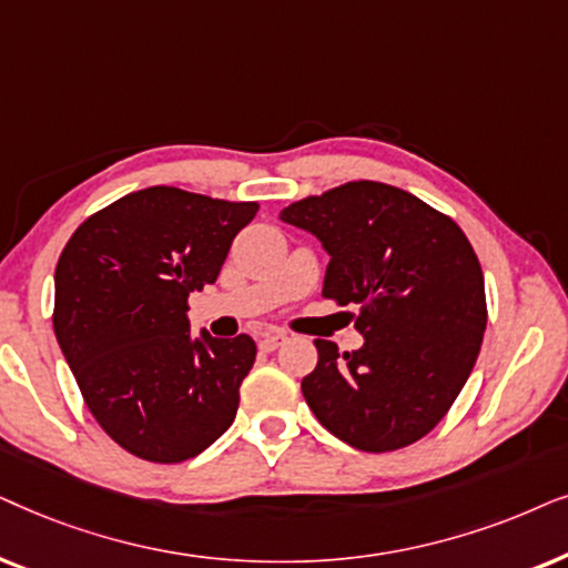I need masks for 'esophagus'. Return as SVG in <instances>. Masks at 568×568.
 I'll list each match as a JSON object with an SVG mask.
<instances>
[{
  "mask_svg": "<svg viewBox=\"0 0 568 568\" xmlns=\"http://www.w3.org/2000/svg\"><path fill=\"white\" fill-rule=\"evenodd\" d=\"M285 339H288V337H285L283 332H272V335H264V337L260 339V351H264V353H272V351H277V347L283 345Z\"/></svg>",
  "mask_w": 568,
  "mask_h": 568,
  "instance_id": "obj_1",
  "label": "esophagus"
}]
</instances>
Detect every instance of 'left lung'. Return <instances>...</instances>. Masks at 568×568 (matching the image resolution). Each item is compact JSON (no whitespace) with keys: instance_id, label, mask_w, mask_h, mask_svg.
<instances>
[{"instance_id":"obj_1","label":"left lung","mask_w":568,"mask_h":568,"mask_svg":"<svg viewBox=\"0 0 568 568\" xmlns=\"http://www.w3.org/2000/svg\"><path fill=\"white\" fill-rule=\"evenodd\" d=\"M280 221L314 233L329 254L322 296L358 306V351L314 339L320 361L301 392L316 420L361 452L418 442L463 392L486 332L470 241L449 215L382 181L306 196Z\"/></svg>"}]
</instances>
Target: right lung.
<instances>
[{"mask_svg":"<svg viewBox=\"0 0 568 568\" xmlns=\"http://www.w3.org/2000/svg\"><path fill=\"white\" fill-rule=\"evenodd\" d=\"M256 202L148 186L90 215L54 272V332L105 434L148 463H184L236 418L248 335L189 327V293L215 283Z\"/></svg>","mask_w":568,"mask_h":568,"instance_id":"1","label":"right lung"}]
</instances>
